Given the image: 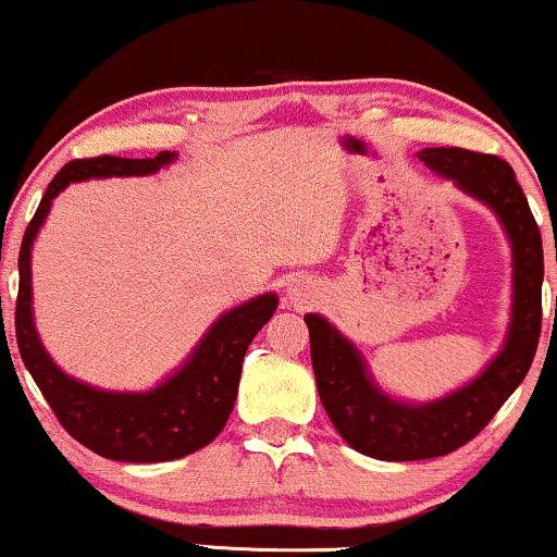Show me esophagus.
Masks as SVG:
<instances>
[{"label": "esophagus", "mask_w": 557, "mask_h": 557, "mask_svg": "<svg viewBox=\"0 0 557 557\" xmlns=\"http://www.w3.org/2000/svg\"><path fill=\"white\" fill-rule=\"evenodd\" d=\"M289 300H295V302H302V300H305V293H302V287H297V285L289 287Z\"/></svg>", "instance_id": "1"}]
</instances>
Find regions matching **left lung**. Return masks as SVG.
<instances>
[{
	"instance_id": "8db88e82",
	"label": "left lung",
	"mask_w": 557,
	"mask_h": 557,
	"mask_svg": "<svg viewBox=\"0 0 557 557\" xmlns=\"http://www.w3.org/2000/svg\"><path fill=\"white\" fill-rule=\"evenodd\" d=\"M419 159L503 222L512 245V320L503 350L474 381L438 401L406 404L375 386L363 356L323 315H305L327 417L356 451L383 461L444 457L480 434L528 375L543 323V237L510 163L457 146L424 148Z\"/></svg>"
}]
</instances>
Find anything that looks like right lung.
<instances>
[{"label": "right lung", "mask_w": 557, "mask_h": 557, "mask_svg": "<svg viewBox=\"0 0 557 557\" xmlns=\"http://www.w3.org/2000/svg\"><path fill=\"white\" fill-rule=\"evenodd\" d=\"M176 159L161 151L153 159H75L65 163L47 186L20 247V293L14 331L22 363L33 373L37 388L50 404L65 432L90 451L115 461H169L199 451L222 432L237 398L242 360L277 310V295L252 297L224 312L194 348L189 360L174 375L151 391H103L70 379L47 356L33 318V242L45 224L52 199L73 182L108 176H148Z\"/></svg>", "instance_id": "add662e5"}]
</instances>
